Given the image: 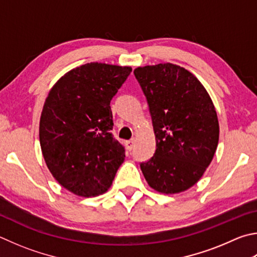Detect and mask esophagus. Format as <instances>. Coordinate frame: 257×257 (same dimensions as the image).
Wrapping results in <instances>:
<instances>
[{"instance_id": "34e87169", "label": "esophagus", "mask_w": 257, "mask_h": 257, "mask_svg": "<svg viewBox=\"0 0 257 257\" xmlns=\"http://www.w3.org/2000/svg\"><path fill=\"white\" fill-rule=\"evenodd\" d=\"M134 146H135V141H134V139H132V141L125 142V147H127V149H128L129 152L132 151V149L134 148Z\"/></svg>"}]
</instances>
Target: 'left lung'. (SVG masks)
Segmentation results:
<instances>
[{"label": "left lung", "instance_id": "left-lung-1", "mask_svg": "<svg viewBox=\"0 0 257 257\" xmlns=\"http://www.w3.org/2000/svg\"><path fill=\"white\" fill-rule=\"evenodd\" d=\"M135 76L146 96L156 151L141 169L157 192H184L201 179L219 142L216 109L192 73L171 63L137 67Z\"/></svg>", "mask_w": 257, "mask_h": 257}]
</instances>
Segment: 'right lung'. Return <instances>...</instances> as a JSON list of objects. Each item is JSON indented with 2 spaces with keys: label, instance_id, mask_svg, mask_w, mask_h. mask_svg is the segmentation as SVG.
I'll use <instances>...</instances> for the list:
<instances>
[{
  "label": "right lung",
  "instance_id": "right-lung-1",
  "mask_svg": "<svg viewBox=\"0 0 257 257\" xmlns=\"http://www.w3.org/2000/svg\"><path fill=\"white\" fill-rule=\"evenodd\" d=\"M132 67L88 63L73 68L50 88L39 123L46 165L58 183L80 197L108 191L124 161L112 133L110 102Z\"/></svg>",
  "mask_w": 257,
  "mask_h": 257
}]
</instances>
